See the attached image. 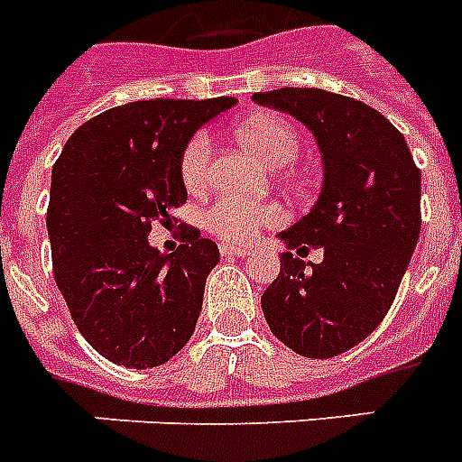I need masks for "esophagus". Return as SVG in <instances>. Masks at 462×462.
<instances>
[{"mask_svg": "<svg viewBox=\"0 0 462 462\" xmlns=\"http://www.w3.org/2000/svg\"><path fill=\"white\" fill-rule=\"evenodd\" d=\"M220 254L225 258H244L249 256L251 249H246V246H235V244H220Z\"/></svg>", "mask_w": 462, "mask_h": 462, "instance_id": "34e87169", "label": "esophagus"}]
</instances>
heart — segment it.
<instances>
[{"label": "heart", "instance_id": "obj_1", "mask_svg": "<svg viewBox=\"0 0 462 462\" xmlns=\"http://www.w3.org/2000/svg\"><path fill=\"white\" fill-rule=\"evenodd\" d=\"M237 140L265 166H287L301 152V140L287 118L275 114H256L237 125ZM213 142L206 133H197L180 156V178L189 192H201L211 180ZM284 220V211L275 204H256L246 199L223 194L206 206L204 225L225 242H249L263 230Z\"/></svg>", "mask_w": 462, "mask_h": 462}]
</instances>
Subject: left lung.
Segmentation results:
<instances>
[{
    "instance_id": "8db88e82",
    "label": "left lung",
    "mask_w": 462,
    "mask_h": 462,
    "mask_svg": "<svg viewBox=\"0 0 462 462\" xmlns=\"http://www.w3.org/2000/svg\"><path fill=\"white\" fill-rule=\"evenodd\" d=\"M254 101L301 121L322 156L316 206L280 232L287 249H322V261L280 254L263 316L294 354L332 358L392 309L420 237V171L403 134L363 101L316 88L256 92Z\"/></svg>"
}]
</instances>
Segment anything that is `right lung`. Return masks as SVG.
Here are the masks:
<instances>
[{"mask_svg": "<svg viewBox=\"0 0 462 462\" xmlns=\"http://www.w3.org/2000/svg\"><path fill=\"white\" fill-rule=\"evenodd\" d=\"M235 104L130 101L82 123L56 159L47 208L56 287L80 335L116 365H163L194 335L218 246L192 225H180L172 254L146 237L153 223H178L187 142Z\"/></svg>", "mask_w": 462, "mask_h": 462, "instance_id": "obj_1", "label": "right lung"}]
</instances>
